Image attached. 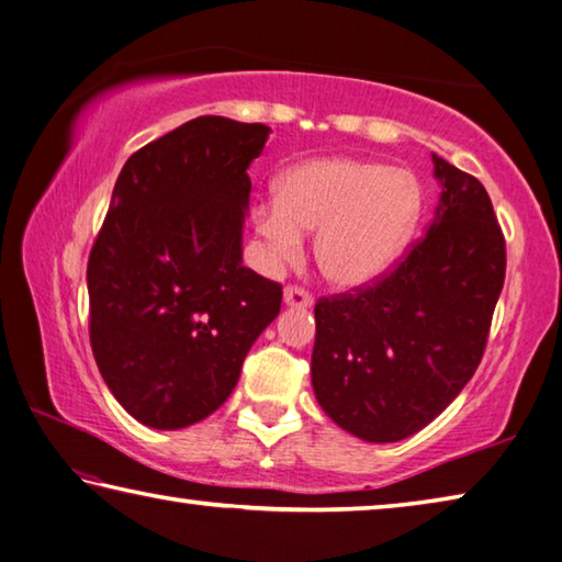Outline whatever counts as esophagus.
Segmentation results:
<instances>
[{
    "instance_id": "34e87169",
    "label": "esophagus",
    "mask_w": 562,
    "mask_h": 562,
    "mask_svg": "<svg viewBox=\"0 0 562 562\" xmlns=\"http://www.w3.org/2000/svg\"><path fill=\"white\" fill-rule=\"evenodd\" d=\"M284 304L292 310H307L315 304V300H312V294L304 292L302 288H288L284 290Z\"/></svg>"
}]
</instances>
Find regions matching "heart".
<instances>
[{"instance_id": "heart-1", "label": "heart", "mask_w": 562, "mask_h": 562, "mask_svg": "<svg viewBox=\"0 0 562 562\" xmlns=\"http://www.w3.org/2000/svg\"><path fill=\"white\" fill-rule=\"evenodd\" d=\"M424 193L412 170L374 158L322 156L290 166L274 201L252 211L270 265L294 262L315 233V262L331 288L359 290L392 272L422 221Z\"/></svg>"}]
</instances>
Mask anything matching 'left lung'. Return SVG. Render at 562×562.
Wrapping results in <instances>:
<instances>
[{
  "mask_svg": "<svg viewBox=\"0 0 562 562\" xmlns=\"http://www.w3.org/2000/svg\"><path fill=\"white\" fill-rule=\"evenodd\" d=\"M441 195L398 268L315 307L312 389L325 414L369 443L422 431L469 384L506 278V243L479 180L431 156Z\"/></svg>",
  "mask_w": 562,
  "mask_h": 562,
  "instance_id": "8db88e82",
  "label": "left lung"
}]
</instances>
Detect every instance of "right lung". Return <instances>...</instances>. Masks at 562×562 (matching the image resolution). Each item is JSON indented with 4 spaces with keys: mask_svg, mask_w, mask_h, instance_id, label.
I'll return each mask as SVG.
<instances>
[{
    "mask_svg": "<svg viewBox=\"0 0 562 562\" xmlns=\"http://www.w3.org/2000/svg\"><path fill=\"white\" fill-rule=\"evenodd\" d=\"M270 128L198 116L121 168L91 247V349L136 422L186 429L223 406L282 288L243 268L247 168Z\"/></svg>",
    "mask_w": 562,
    "mask_h": 562,
    "instance_id": "add662e5",
    "label": "right lung"
}]
</instances>
